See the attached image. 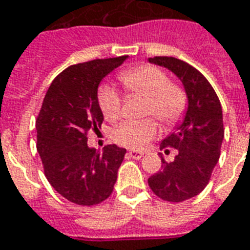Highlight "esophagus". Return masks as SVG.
<instances>
[{
    "mask_svg": "<svg viewBox=\"0 0 250 250\" xmlns=\"http://www.w3.org/2000/svg\"><path fill=\"white\" fill-rule=\"evenodd\" d=\"M143 154H145V152L136 151V150H131V151H128V157L132 158V159H141V158L143 157Z\"/></svg>",
    "mask_w": 250,
    "mask_h": 250,
    "instance_id": "34e87169",
    "label": "esophagus"
}]
</instances>
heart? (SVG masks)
<instances>
[{
    "instance_id": "b5f03b06",
    "label": "heart",
    "mask_w": 250,
    "mask_h": 250,
    "mask_svg": "<svg viewBox=\"0 0 250 250\" xmlns=\"http://www.w3.org/2000/svg\"><path fill=\"white\" fill-rule=\"evenodd\" d=\"M125 91L146 98L145 114L154 115L165 127H173L182 119L186 111V93L170 82L166 72L158 66L143 64L125 69L119 75ZM99 108L104 118L115 122L122 114V98L111 85H102L98 91ZM155 120L147 118L125 122L112 131V139L118 145L130 148H142L157 135Z\"/></svg>"
}]
</instances>
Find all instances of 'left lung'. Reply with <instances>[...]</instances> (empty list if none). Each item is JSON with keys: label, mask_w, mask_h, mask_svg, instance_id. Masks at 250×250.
<instances>
[{"label": "left lung", "mask_w": 250, "mask_h": 250, "mask_svg": "<svg viewBox=\"0 0 250 250\" xmlns=\"http://www.w3.org/2000/svg\"><path fill=\"white\" fill-rule=\"evenodd\" d=\"M148 62L174 72L184 83L188 107L184 122L163 139L161 148L177 150L173 162L162 158V170L148 178L155 195L167 202H184L209 184L224 139L220 99L208 79L194 66L175 57L155 56Z\"/></svg>", "instance_id": "8db88e82"}]
</instances>
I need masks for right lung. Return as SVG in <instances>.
<instances>
[{
  "label": "right lung",
  "instance_id": "add662e5",
  "mask_svg": "<svg viewBox=\"0 0 250 250\" xmlns=\"http://www.w3.org/2000/svg\"><path fill=\"white\" fill-rule=\"evenodd\" d=\"M127 56L96 59L65 68L52 82L36 119L37 151L52 188L82 206L102 204L114 191L125 148L107 145L96 151L87 145L103 114L98 87Z\"/></svg>",
  "mask_w": 250,
  "mask_h": 250
}]
</instances>
